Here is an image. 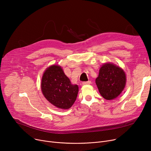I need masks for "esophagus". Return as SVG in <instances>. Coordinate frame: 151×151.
<instances>
[{"label": "esophagus", "mask_w": 151, "mask_h": 151, "mask_svg": "<svg viewBox=\"0 0 151 151\" xmlns=\"http://www.w3.org/2000/svg\"><path fill=\"white\" fill-rule=\"evenodd\" d=\"M91 83V82L90 81H87V82H82V84L83 85H90Z\"/></svg>", "instance_id": "esophagus-1"}]
</instances>
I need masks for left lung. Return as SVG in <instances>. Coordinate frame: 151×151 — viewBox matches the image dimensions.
Wrapping results in <instances>:
<instances>
[{
  "label": "left lung",
  "mask_w": 151,
  "mask_h": 151,
  "mask_svg": "<svg viewBox=\"0 0 151 151\" xmlns=\"http://www.w3.org/2000/svg\"><path fill=\"white\" fill-rule=\"evenodd\" d=\"M126 80V75L122 69L107 63L100 68L95 82L101 95L107 100H112L124 90Z\"/></svg>",
  "instance_id": "8db88e82"
}]
</instances>
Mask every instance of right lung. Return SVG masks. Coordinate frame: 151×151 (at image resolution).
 <instances>
[{"instance_id":"right-lung-1","label":"right lung","mask_w":151,"mask_h":151,"mask_svg":"<svg viewBox=\"0 0 151 151\" xmlns=\"http://www.w3.org/2000/svg\"><path fill=\"white\" fill-rule=\"evenodd\" d=\"M41 90L50 103L60 109H68L76 100L78 87L70 83L61 66L52 65L43 74Z\"/></svg>"}]
</instances>
